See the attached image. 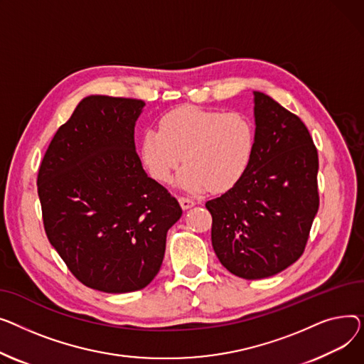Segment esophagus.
Instances as JSON below:
<instances>
[{
    "label": "esophagus",
    "mask_w": 364,
    "mask_h": 364,
    "mask_svg": "<svg viewBox=\"0 0 364 364\" xmlns=\"http://www.w3.org/2000/svg\"><path fill=\"white\" fill-rule=\"evenodd\" d=\"M179 203H181V207H182L183 210L191 208L192 205H196V200H194V198H189V197H181V198H179Z\"/></svg>",
    "instance_id": "esophagus-1"
}]
</instances>
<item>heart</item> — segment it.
Returning <instances> with one entry per match:
<instances>
[{
  "mask_svg": "<svg viewBox=\"0 0 364 364\" xmlns=\"http://www.w3.org/2000/svg\"><path fill=\"white\" fill-rule=\"evenodd\" d=\"M254 148V127L242 114L183 105L160 119L159 131L144 134L141 157L159 182H170L183 161L185 189L225 192L245 175Z\"/></svg>",
  "mask_w": 364,
  "mask_h": 364,
  "instance_id": "b5f03b06",
  "label": "heart"
}]
</instances>
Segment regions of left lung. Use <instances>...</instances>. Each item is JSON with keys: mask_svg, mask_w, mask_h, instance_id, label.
Listing matches in <instances>:
<instances>
[{"mask_svg": "<svg viewBox=\"0 0 364 364\" xmlns=\"http://www.w3.org/2000/svg\"><path fill=\"white\" fill-rule=\"evenodd\" d=\"M255 148L242 179L205 203L220 263L244 279H263L301 257L318 210V156L296 114L254 92Z\"/></svg>", "mask_w": 364, "mask_h": 364, "instance_id": "left-lung-1", "label": "left lung"}]
</instances>
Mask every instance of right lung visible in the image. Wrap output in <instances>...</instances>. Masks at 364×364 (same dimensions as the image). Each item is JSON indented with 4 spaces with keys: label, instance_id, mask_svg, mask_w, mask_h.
I'll return each mask as SVG.
<instances>
[{
    "label": "right lung",
    "instance_id": "1",
    "mask_svg": "<svg viewBox=\"0 0 364 364\" xmlns=\"http://www.w3.org/2000/svg\"><path fill=\"white\" fill-rule=\"evenodd\" d=\"M145 102L91 95L51 139L38 172L48 241L76 279L109 294L145 288L182 208L148 178L134 129Z\"/></svg>",
    "mask_w": 364,
    "mask_h": 364
}]
</instances>
